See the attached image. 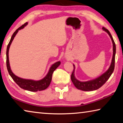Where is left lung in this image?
Masks as SVG:
<instances>
[{"label": "left lung", "instance_id": "8db88e82", "mask_svg": "<svg viewBox=\"0 0 123 123\" xmlns=\"http://www.w3.org/2000/svg\"><path fill=\"white\" fill-rule=\"evenodd\" d=\"M103 30L108 33L111 39H112L113 43V54L112 63H111L110 67H109L108 70L106 72L104 73L103 75H102L101 76L98 77V78L91 81H86V82H81V81L77 80L75 78L74 75L75 65H73L74 70L71 75V79L75 86L77 88H78L79 90L85 91H93L98 89L99 88L101 87V86H102L106 82V81L108 80V79L110 77L111 75H112V74L113 72V71H114L115 66V55H116V44H115L114 41L113 40L112 35H111V34L109 32L108 30L105 27H103Z\"/></svg>", "mask_w": 123, "mask_h": 123}]
</instances>
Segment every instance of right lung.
Segmentation results:
<instances>
[{"instance_id": "obj_1", "label": "right lung", "mask_w": 123, "mask_h": 123, "mask_svg": "<svg viewBox=\"0 0 123 123\" xmlns=\"http://www.w3.org/2000/svg\"><path fill=\"white\" fill-rule=\"evenodd\" d=\"M27 24V22H26L24 25L18 28L11 37L10 42H9L8 45H7V49H6V67L7 71H8L9 75L12 77L15 82L21 88H23L24 90L30 91L32 92H36L38 91H42L44 90L48 87L50 84L51 80H52V74L53 73L54 71L57 68L59 65L60 64V62H58L56 63H54L53 65H52L50 67L49 72L47 74V75L45 76L44 78L42 80L39 81H34L32 80H26V79H24L20 77L16 76L15 75H14L12 71L11 70L10 64H9V50L10 48V44L13 39H14L16 33H18V30L23 29L26 25Z\"/></svg>"}]
</instances>
